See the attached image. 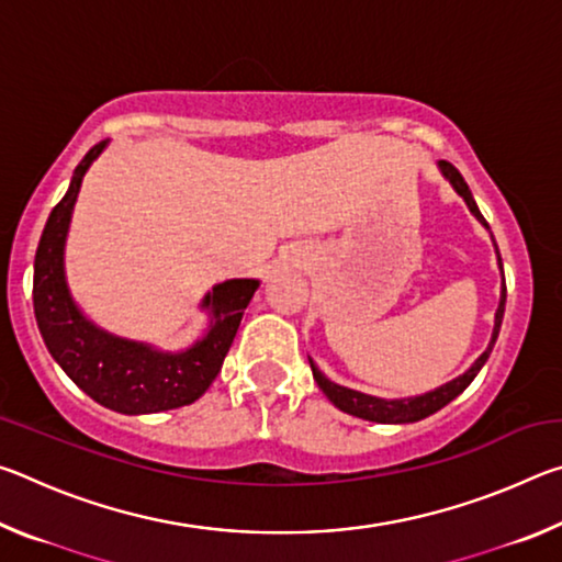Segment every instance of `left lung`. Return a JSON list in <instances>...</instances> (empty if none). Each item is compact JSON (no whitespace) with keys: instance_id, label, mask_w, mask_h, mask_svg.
Here are the masks:
<instances>
[{"instance_id":"8db88e82","label":"left lung","mask_w":562,"mask_h":562,"mask_svg":"<svg viewBox=\"0 0 562 562\" xmlns=\"http://www.w3.org/2000/svg\"><path fill=\"white\" fill-rule=\"evenodd\" d=\"M439 168L443 178L449 180L453 186L456 193H459L465 205H469V211L475 215V221H479L486 231H491L486 217L481 215L479 205H475L473 195L469 186H465L463 176L456 170L449 160H439ZM496 245V240H493ZM496 255H498V268L503 272V262H501V252H498V245H496ZM503 312H506V278L501 282V302H498V310H496V322H493V335L491 341L483 355L473 361V364L465 369L461 376L451 379V382H446L441 386H436L434 392H426V394H418V396H406V398H379V396H369V394H361L355 392V389H347V386H339L335 382H329V379L319 372L315 367V361L310 359V367H312V376H315V382L319 384L322 392L327 394V398L331 404H335L339 412L351 414V416H359V418H367V422H376V424H412V422H422V418L431 416L443 408L449 402H453L456 396H459L465 386H469L475 374L481 372V367L486 364V359L491 357L493 345H496L498 339V331H501V322H503Z\"/></svg>"}]
</instances>
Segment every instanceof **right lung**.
I'll use <instances>...</instances> for the list:
<instances>
[{
    "label": "right lung",
    "mask_w": 562,
    "mask_h": 562,
    "mask_svg": "<svg viewBox=\"0 0 562 562\" xmlns=\"http://www.w3.org/2000/svg\"><path fill=\"white\" fill-rule=\"evenodd\" d=\"M109 140L93 146L76 166L66 195L54 205L34 258V315L44 345L66 376L93 402L119 414H156L193 404L213 384L240 327L258 280H225L205 294L211 315L205 335L183 351H160L144 341L99 329L71 300L64 274V245L81 180Z\"/></svg>",
    "instance_id": "obj_1"
}]
</instances>
